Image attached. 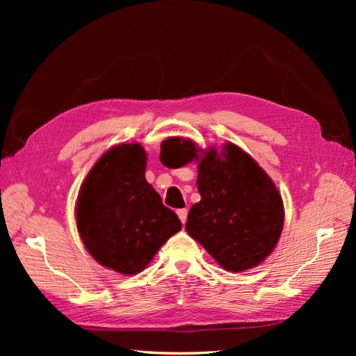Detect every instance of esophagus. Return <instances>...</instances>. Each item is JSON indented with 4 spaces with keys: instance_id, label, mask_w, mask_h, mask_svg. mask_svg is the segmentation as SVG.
Wrapping results in <instances>:
<instances>
[{
    "instance_id": "1",
    "label": "esophagus",
    "mask_w": 356,
    "mask_h": 356,
    "mask_svg": "<svg viewBox=\"0 0 356 356\" xmlns=\"http://www.w3.org/2000/svg\"><path fill=\"white\" fill-rule=\"evenodd\" d=\"M178 217H179V220H181V222L182 224H186V221H187V213H188V211L187 209H178Z\"/></svg>"
}]
</instances>
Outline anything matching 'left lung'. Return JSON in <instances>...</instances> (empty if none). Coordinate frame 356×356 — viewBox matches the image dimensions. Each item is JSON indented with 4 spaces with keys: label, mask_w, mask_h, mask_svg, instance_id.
<instances>
[{
    "label": "left lung",
    "mask_w": 356,
    "mask_h": 356,
    "mask_svg": "<svg viewBox=\"0 0 356 356\" xmlns=\"http://www.w3.org/2000/svg\"><path fill=\"white\" fill-rule=\"evenodd\" d=\"M161 156L177 159L178 166L197 161L200 202L191 207L186 230L222 268L243 272L272 254L284 227V202L250 154L232 143L218 154L190 139L168 138Z\"/></svg>",
    "instance_id": "left-lung-1"
}]
</instances>
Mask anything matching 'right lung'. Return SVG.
Returning a JSON list of instances; mask_svg holds the SVG:
<instances>
[{
	"mask_svg": "<svg viewBox=\"0 0 356 356\" xmlns=\"http://www.w3.org/2000/svg\"><path fill=\"white\" fill-rule=\"evenodd\" d=\"M145 166L141 144L110 148L86 177L75 207L86 250L122 275L143 272L160 246L181 230L178 215L147 182Z\"/></svg>",
	"mask_w": 356,
	"mask_h": 356,
	"instance_id": "add662e5",
	"label": "right lung"
}]
</instances>
